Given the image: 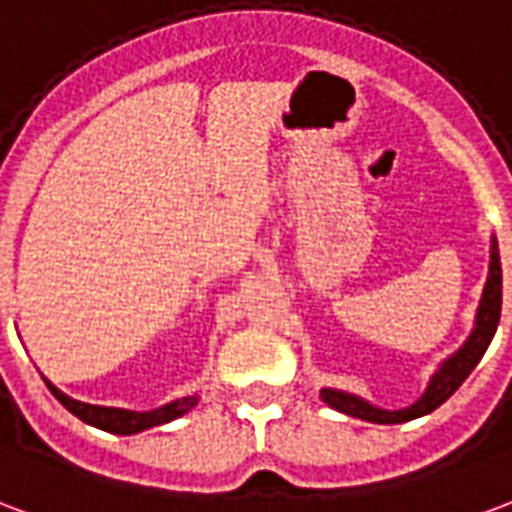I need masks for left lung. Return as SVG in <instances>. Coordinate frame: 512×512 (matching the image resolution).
<instances>
[{"mask_svg": "<svg viewBox=\"0 0 512 512\" xmlns=\"http://www.w3.org/2000/svg\"><path fill=\"white\" fill-rule=\"evenodd\" d=\"M499 314H502V263H499L497 241H494L491 244V268H488L486 290H483V298H480L475 331H472L467 344L456 355H450L448 361L439 366V372L431 377L426 393L412 407H407V410H380V407H372L369 401L358 399V396H350V393L342 391H328V388L320 391V396L333 410L352 415V418L369 420V423H404V420L429 415V412L437 410L442 401H448L461 388V382L467 380L469 372L478 366L483 352L488 350V344H491L494 333H497Z\"/></svg>", "mask_w": 512, "mask_h": 512, "instance_id": "1", "label": "left lung"}]
</instances>
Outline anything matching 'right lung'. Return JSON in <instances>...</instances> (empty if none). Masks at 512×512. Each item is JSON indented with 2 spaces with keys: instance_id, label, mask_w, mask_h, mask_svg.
Returning <instances> with one entry per match:
<instances>
[{
  "instance_id": "right-lung-1",
  "label": "right lung",
  "mask_w": 512,
  "mask_h": 512,
  "mask_svg": "<svg viewBox=\"0 0 512 512\" xmlns=\"http://www.w3.org/2000/svg\"><path fill=\"white\" fill-rule=\"evenodd\" d=\"M48 391L54 393L56 399L62 401L67 410L73 412L75 418H81L83 423L89 426H97L102 431H111V434H138L143 429H151V426H162L168 420L181 418L184 412H189L195 404H198V396H187V399L173 401V404H165L160 410L151 412H130V410H116V407H94V404H83V401H75L70 396H64L62 391H56L51 382L45 380Z\"/></svg>"
}]
</instances>
